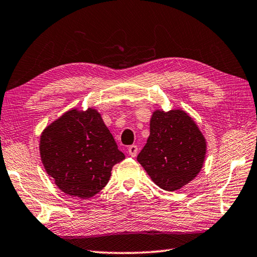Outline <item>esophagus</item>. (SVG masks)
I'll return each instance as SVG.
<instances>
[{"label": "esophagus", "mask_w": 257, "mask_h": 257, "mask_svg": "<svg viewBox=\"0 0 257 257\" xmlns=\"http://www.w3.org/2000/svg\"><path fill=\"white\" fill-rule=\"evenodd\" d=\"M138 152H139V148L137 145H131V147H128V154L131 157L135 158L138 156Z\"/></svg>", "instance_id": "esophagus-1"}]
</instances>
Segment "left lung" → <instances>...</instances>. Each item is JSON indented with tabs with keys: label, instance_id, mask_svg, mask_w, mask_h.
I'll use <instances>...</instances> for the list:
<instances>
[{
	"label": "left lung",
	"instance_id": "1",
	"mask_svg": "<svg viewBox=\"0 0 257 257\" xmlns=\"http://www.w3.org/2000/svg\"><path fill=\"white\" fill-rule=\"evenodd\" d=\"M206 149L204 135L186 112L158 109L150 120V137L138 161L157 186L176 191L200 172Z\"/></svg>",
	"mask_w": 257,
	"mask_h": 257
}]
</instances>
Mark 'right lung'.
<instances>
[{"label":"right lung","mask_w":257,"mask_h":257,"mask_svg":"<svg viewBox=\"0 0 257 257\" xmlns=\"http://www.w3.org/2000/svg\"><path fill=\"white\" fill-rule=\"evenodd\" d=\"M40 157L56 186L71 197L88 199L103 189L116 163L125 159L100 114L71 109L40 138Z\"/></svg>","instance_id":"add662e5"}]
</instances>
